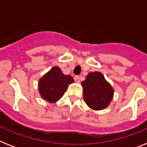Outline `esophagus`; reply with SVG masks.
<instances>
[{
  "instance_id": "1",
  "label": "esophagus",
  "mask_w": 147,
  "mask_h": 147,
  "mask_svg": "<svg viewBox=\"0 0 147 147\" xmlns=\"http://www.w3.org/2000/svg\"><path fill=\"white\" fill-rule=\"evenodd\" d=\"M74 80L76 82H80V76H74Z\"/></svg>"
}]
</instances>
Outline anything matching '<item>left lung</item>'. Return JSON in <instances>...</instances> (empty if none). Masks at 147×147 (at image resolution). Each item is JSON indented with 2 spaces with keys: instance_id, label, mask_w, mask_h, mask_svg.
I'll use <instances>...</instances> for the list:
<instances>
[{
  "instance_id": "obj_1",
  "label": "left lung",
  "mask_w": 147,
  "mask_h": 147,
  "mask_svg": "<svg viewBox=\"0 0 147 147\" xmlns=\"http://www.w3.org/2000/svg\"><path fill=\"white\" fill-rule=\"evenodd\" d=\"M82 85L83 99L93 110H102L111 102L113 89L100 72L89 73Z\"/></svg>"
}]
</instances>
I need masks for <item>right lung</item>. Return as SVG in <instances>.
Masks as SVG:
<instances>
[{"mask_svg": "<svg viewBox=\"0 0 147 147\" xmlns=\"http://www.w3.org/2000/svg\"><path fill=\"white\" fill-rule=\"evenodd\" d=\"M74 82L71 75H65L57 66L52 67L39 81L41 96L50 103H54L64 95L69 84Z\"/></svg>", "mask_w": 147, "mask_h": 147, "instance_id": "right-lung-1", "label": "right lung"}]
</instances>
